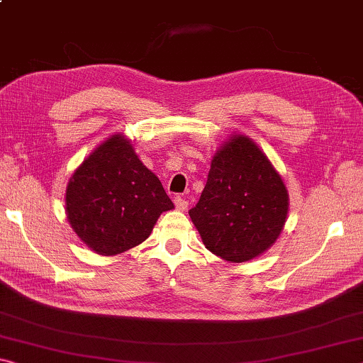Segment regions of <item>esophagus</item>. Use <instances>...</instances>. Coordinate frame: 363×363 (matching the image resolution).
Listing matches in <instances>:
<instances>
[{"label": "esophagus", "instance_id": "1", "mask_svg": "<svg viewBox=\"0 0 363 363\" xmlns=\"http://www.w3.org/2000/svg\"><path fill=\"white\" fill-rule=\"evenodd\" d=\"M174 205H176V208L179 211H184V210H187V205H189V201L184 199V196H181V195H176L174 196Z\"/></svg>", "mask_w": 363, "mask_h": 363}]
</instances>
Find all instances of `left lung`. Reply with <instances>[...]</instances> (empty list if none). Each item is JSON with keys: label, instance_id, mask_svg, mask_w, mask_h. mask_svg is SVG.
<instances>
[{"label": "left lung", "instance_id": "1", "mask_svg": "<svg viewBox=\"0 0 363 363\" xmlns=\"http://www.w3.org/2000/svg\"><path fill=\"white\" fill-rule=\"evenodd\" d=\"M286 213L284 181L247 136H233L216 152L199 203L189 210L205 247L230 262L250 261L272 247Z\"/></svg>", "mask_w": 363, "mask_h": 363}]
</instances>
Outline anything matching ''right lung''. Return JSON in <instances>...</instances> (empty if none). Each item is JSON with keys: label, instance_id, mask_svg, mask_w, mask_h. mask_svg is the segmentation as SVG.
<instances>
[{"label": "right lung", "instance_id": "obj_1", "mask_svg": "<svg viewBox=\"0 0 363 363\" xmlns=\"http://www.w3.org/2000/svg\"><path fill=\"white\" fill-rule=\"evenodd\" d=\"M67 219L97 255L113 256L143 243L174 205L158 177L115 134L84 160L67 186Z\"/></svg>", "mask_w": 363, "mask_h": 363}]
</instances>
